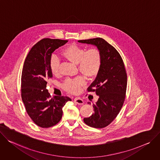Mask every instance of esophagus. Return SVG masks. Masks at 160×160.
Here are the masks:
<instances>
[{"instance_id": "obj_1", "label": "esophagus", "mask_w": 160, "mask_h": 160, "mask_svg": "<svg viewBox=\"0 0 160 160\" xmlns=\"http://www.w3.org/2000/svg\"><path fill=\"white\" fill-rule=\"evenodd\" d=\"M74 102H75L76 103H77V104H78V105H82V104L84 103L83 100H82V99H81L80 98H78V97L75 98L74 100Z\"/></svg>"}]
</instances>
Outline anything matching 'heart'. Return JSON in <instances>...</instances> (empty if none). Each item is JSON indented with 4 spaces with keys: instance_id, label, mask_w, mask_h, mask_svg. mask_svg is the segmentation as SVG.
Instances as JSON below:
<instances>
[{
    "instance_id": "obj_1",
    "label": "heart",
    "mask_w": 160,
    "mask_h": 160,
    "mask_svg": "<svg viewBox=\"0 0 160 160\" xmlns=\"http://www.w3.org/2000/svg\"><path fill=\"white\" fill-rule=\"evenodd\" d=\"M63 57L70 62L78 64L80 72L88 78H93L98 73L101 63L102 55L97 48H85L76 44H71L65 48L63 52ZM60 59L56 55H52L49 59V67L53 75L59 74ZM84 83V79L81 76L74 79H67L63 84L64 89L71 93H77L79 88Z\"/></svg>"
}]
</instances>
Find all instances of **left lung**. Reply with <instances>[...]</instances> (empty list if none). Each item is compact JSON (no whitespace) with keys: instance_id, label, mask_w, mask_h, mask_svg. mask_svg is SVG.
<instances>
[{"instance_id":"obj_1","label":"left lung","mask_w":160,"mask_h":160,"mask_svg":"<svg viewBox=\"0 0 160 160\" xmlns=\"http://www.w3.org/2000/svg\"><path fill=\"white\" fill-rule=\"evenodd\" d=\"M78 42L96 46L102 55L99 72L88 88V92H95L98 99L93 105L94 113L84 118V122L91 127L102 128L116 118L125 101L127 85L125 65L118 51L102 38Z\"/></svg>"}]
</instances>
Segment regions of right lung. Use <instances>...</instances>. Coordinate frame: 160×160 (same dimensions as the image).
<instances>
[{"label":"right lung","mask_w":160,"mask_h":160,"mask_svg":"<svg viewBox=\"0 0 160 160\" xmlns=\"http://www.w3.org/2000/svg\"><path fill=\"white\" fill-rule=\"evenodd\" d=\"M68 41L43 39L35 44L25 60L22 74V98L26 111L42 128L54 126L61 120L62 108L71 99L68 97L51 96L47 81L52 78L49 67L52 53Z\"/></svg>","instance_id":"add662e5"}]
</instances>
